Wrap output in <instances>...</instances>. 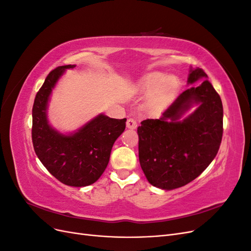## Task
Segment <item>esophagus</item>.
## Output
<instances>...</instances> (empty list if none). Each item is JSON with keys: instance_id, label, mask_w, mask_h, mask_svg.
I'll return each mask as SVG.
<instances>
[{"instance_id": "34e87169", "label": "esophagus", "mask_w": 251, "mask_h": 251, "mask_svg": "<svg viewBox=\"0 0 251 251\" xmlns=\"http://www.w3.org/2000/svg\"><path fill=\"white\" fill-rule=\"evenodd\" d=\"M137 124H138L137 120H136L133 117H130L126 121V126L128 128H136V127H137Z\"/></svg>"}]
</instances>
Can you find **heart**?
Instances as JSON below:
<instances>
[{
  "label": "heart",
  "instance_id": "obj_1",
  "mask_svg": "<svg viewBox=\"0 0 251 251\" xmlns=\"http://www.w3.org/2000/svg\"><path fill=\"white\" fill-rule=\"evenodd\" d=\"M178 83L174 78L169 77L168 75L157 73L150 77L149 80L143 85V91L148 94L156 93L157 100L162 101L166 98L172 96L177 90Z\"/></svg>",
  "mask_w": 251,
  "mask_h": 251
}]
</instances>
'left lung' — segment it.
I'll use <instances>...</instances> for the list:
<instances>
[{
    "label": "left lung",
    "instance_id": "obj_1",
    "mask_svg": "<svg viewBox=\"0 0 251 251\" xmlns=\"http://www.w3.org/2000/svg\"><path fill=\"white\" fill-rule=\"evenodd\" d=\"M201 68L191 70L187 79L198 87L182 92L159 119H146L138 126L141 169L151 185L162 189L184 186L214 160L223 136L221 97ZM193 102L200 107L184 121L178 119Z\"/></svg>",
    "mask_w": 251,
    "mask_h": 251
}]
</instances>
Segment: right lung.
<instances>
[{
	"mask_svg": "<svg viewBox=\"0 0 251 251\" xmlns=\"http://www.w3.org/2000/svg\"><path fill=\"white\" fill-rule=\"evenodd\" d=\"M74 67L59 66L47 75L34 98L31 135L35 154L52 176L66 185L81 187L94 183L104 172L126 118L100 115L69 136L51 128L46 115L49 95L65 69Z\"/></svg>",
	"mask_w": 251,
	"mask_h": 251,
	"instance_id": "obj_1",
	"label": "right lung"
}]
</instances>
